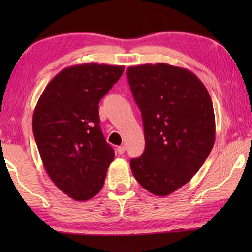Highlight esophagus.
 Listing matches in <instances>:
<instances>
[{
    "instance_id": "obj_1",
    "label": "esophagus",
    "mask_w": 252,
    "mask_h": 252,
    "mask_svg": "<svg viewBox=\"0 0 252 252\" xmlns=\"http://www.w3.org/2000/svg\"><path fill=\"white\" fill-rule=\"evenodd\" d=\"M117 151H118L119 155H123V153L126 152V147H125V146H120V147H118Z\"/></svg>"
}]
</instances>
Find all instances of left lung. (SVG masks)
Here are the masks:
<instances>
[{"label": "left lung", "instance_id": "8db88e82", "mask_svg": "<svg viewBox=\"0 0 252 252\" xmlns=\"http://www.w3.org/2000/svg\"><path fill=\"white\" fill-rule=\"evenodd\" d=\"M126 75L146 140L141 157L130 161L132 173L149 192L164 197L189 182L211 151V97L197 75L179 66H130Z\"/></svg>", "mask_w": 252, "mask_h": 252}]
</instances>
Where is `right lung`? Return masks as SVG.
Masks as SVG:
<instances>
[{
  "mask_svg": "<svg viewBox=\"0 0 252 252\" xmlns=\"http://www.w3.org/2000/svg\"><path fill=\"white\" fill-rule=\"evenodd\" d=\"M123 71L97 63L65 67L46 85L34 110L33 134L46 172L76 201L100 192L114 159L100 127L99 102Z\"/></svg>",
  "mask_w": 252,
  "mask_h": 252,
  "instance_id": "add662e5",
  "label": "right lung"
}]
</instances>
